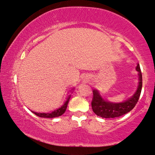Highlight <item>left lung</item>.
<instances>
[{"label": "left lung", "mask_w": 155, "mask_h": 155, "mask_svg": "<svg viewBox=\"0 0 155 155\" xmlns=\"http://www.w3.org/2000/svg\"><path fill=\"white\" fill-rule=\"evenodd\" d=\"M136 70L138 73V87L133 95L127 100L120 103L110 102L101 96L98 90H93L92 108L96 115L103 118H115L128 113L135 107L140 97L142 89V74L138 63L137 64Z\"/></svg>", "instance_id": "1"}]
</instances>
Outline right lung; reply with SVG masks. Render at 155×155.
I'll return each mask as SVG.
<instances>
[{
  "label": "right lung",
  "instance_id": "1",
  "mask_svg": "<svg viewBox=\"0 0 155 155\" xmlns=\"http://www.w3.org/2000/svg\"><path fill=\"white\" fill-rule=\"evenodd\" d=\"M74 88L72 89L71 90V92H74ZM70 97H71V95H68V97L66 98V101L64 102V104L60 106V108H58V109L54 110L51 113H37V112L35 111H32L33 114H35L36 116L40 117H44V118H54V117H58L61 116L62 114H63L65 113V110L67 108V106L68 104L69 100H70Z\"/></svg>",
  "mask_w": 155,
  "mask_h": 155
}]
</instances>
